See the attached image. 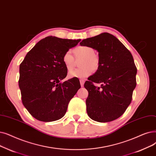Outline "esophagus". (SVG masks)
Returning <instances> with one entry per match:
<instances>
[{
  "label": "esophagus",
  "mask_w": 156,
  "mask_h": 156,
  "mask_svg": "<svg viewBox=\"0 0 156 156\" xmlns=\"http://www.w3.org/2000/svg\"><path fill=\"white\" fill-rule=\"evenodd\" d=\"M80 85H81V86H82V87H83L85 81H84L83 80H80Z\"/></svg>",
  "instance_id": "34e87169"
}]
</instances>
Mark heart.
<instances>
[{
    "label": "heart",
    "mask_w": 156,
    "mask_h": 156,
    "mask_svg": "<svg viewBox=\"0 0 156 156\" xmlns=\"http://www.w3.org/2000/svg\"><path fill=\"white\" fill-rule=\"evenodd\" d=\"M76 59L82 58L80 61L82 67L69 71L68 77L70 78H84L89 76L92 70H97L100 64L99 57L95 54V50L89 46H80L74 50ZM62 62L67 69H72L75 64V58L71 51H66L63 55Z\"/></svg>",
    "instance_id": "obj_1"
}]
</instances>
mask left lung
<instances>
[{
  "label": "left lung",
  "mask_w": 156,
  "mask_h": 156,
  "mask_svg": "<svg viewBox=\"0 0 156 156\" xmlns=\"http://www.w3.org/2000/svg\"><path fill=\"white\" fill-rule=\"evenodd\" d=\"M81 46H89L98 51L99 68L84 84L89 92L86 99L89 117L99 122L120 117L130 105L136 85V67L131 52L109 33L83 39ZM94 83H101L99 87Z\"/></svg>",
  "instance_id": "8db88e82"
}]
</instances>
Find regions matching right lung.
I'll use <instances>...</instances> for the list:
<instances>
[{
    "mask_svg": "<svg viewBox=\"0 0 156 156\" xmlns=\"http://www.w3.org/2000/svg\"><path fill=\"white\" fill-rule=\"evenodd\" d=\"M80 41L46 37L20 64L18 83L22 103L37 120L52 122L62 118L70 100L81 87L76 78L60 82L67 73L62 62L64 54Z\"/></svg>",
    "mask_w": 156,
    "mask_h": 156,
    "instance_id": "add662e5",
    "label": "right lung"
}]
</instances>
